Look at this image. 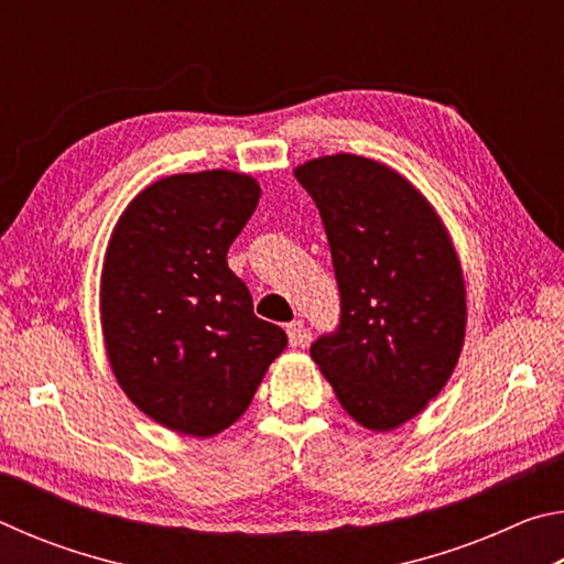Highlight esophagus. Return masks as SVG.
I'll use <instances>...</instances> for the list:
<instances>
[{
    "mask_svg": "<svg viewBox=\"0 0 564 564\" xmlns=\"http://www.w3.org/2000/svg\"><path fill=\"white\" fill-rule=\"evenodd\" d=\"M285 333H289V343L293 348H303L305 343H308V328H305L303 321H291L289 326H285Z\"/></svg>",
    "mask_w": 564,
    "mask_h": 564,
    "instance_id": "34e87169",
    "label": "esophagus"
}]
</instances>
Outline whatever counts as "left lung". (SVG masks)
<instances>
[{"label": "left lung", "mask_w": 564, "mask_h": 564, "mask_svg": "<svg viewBox=\"0 0 564 564\" xmlns=\"http://www.w3.org/2000/svg\"><path fill=\"white\" fill-rule=\"evenodd\" d=\"M295 178L318 206L340 293L338 326L311 358L350 417L393 431L441 393L460 358V261L433 206L393 169L336 154Z\"/></svg>", "instance_id": "obj_1"}]
</instances>
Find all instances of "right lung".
I'll return each instance as SVG.
<instances>
[{
	"label": "right lung",
	"instance_id": "1",
	"mask_svg": "<svg viewBox=\"0 0 564 564\" xmlns=\"http://www.w3.org/2000/svg\"><path fill=\"white\" fill-rule=\"evenodd\" d=\"M261 188L234 171L176 174L121 214L101 271L113 376L141 413L208 437L236 423L289 336L253 313L226 253Z\"/></svg>",
	"mask_w": 564,
	"mask_h": 564
}]
</instances>
